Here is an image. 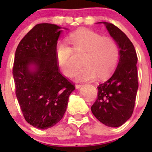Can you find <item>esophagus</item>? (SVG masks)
<instances>
[{
  "mask_svg": "<svg viewBox=\"0 0 152 152\" xmlns=\"http://www.w3.org/2000/svg\"><path fill=\"white\" fill-rule=\"evenodd\" d=\"M81 87H82V84H76V85H75V88H76V89H80Z\"/></svg>",
  "mask_w": 152,
  "mask_h": 152,
  "instance_id": "1",
  "label": "esophagus"
}]
</instances>
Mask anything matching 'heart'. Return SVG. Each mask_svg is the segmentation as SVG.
Here are the masks:
<instances>
[{
    "instance_id": "obj_1",
    "label": "heart",
    "mask_w": 152,
    "mask_h": 152,
    "mask_svg": "<svg viewBox=\"0 0 152 152\" xmlns=\"http://www.w3.org/2000/svg\"><path fill=\"white\" fill-rule=\"evenodd\" d=\"M67 41L74 52L84 53L81 68L75 72L77 81H89L98 77H107L117 66L119 49L116 42L110 37L90 29H79L71 33ZM72 49L64 41L60 40L56 46V58L61 72L68 77L73 75L75 69L72 60Z\"/></svg>"
}]
</instances>
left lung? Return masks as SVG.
I'll use <instances>...</instances> for the list:
<instances>
[{
	"label": "left lung",
	"mask_w": 152,
	"mask_h": 152,
	"mask_svg": "<svg viewBox=\"0 0 152 152\" xmlns=\"http://www.w3.org/2000/svg\"><path fill=\"white\" fill-rule=\"evenodd\" d=\"M103 23L119 49V59L113 74L97 87V99L91 107L95 117L109 127H119L132 116L139 88L136 52L129 39L117 26Z\"/></svg>",
	"instance_id": "left-lung-1"
}]
</instances>
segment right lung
<instances>
[{
	"mask_svg": "<svg viewBox=\"0 0 152 152\" xmlns=\"http://www.w3.org/2000/svg\"><path fill=\"white\" fill-rule=\"evenodd\" d=\"M61 29L56 24H37L16 50L13 76L17 100L26 121L40 129L52 127L62 119L75 89L60 73L56 61Z\"/></svg>",
	"mask_w": 152,
	"mask_h": 152,
	"instance_id": "right-lung-1",
	"label": "right lung"
}]
</instances>
